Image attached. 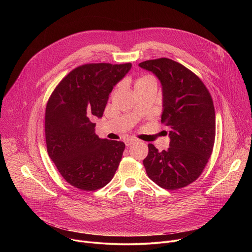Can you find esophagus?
Instances as JSON below:
<instances>
[{"instance_id":"34e87169","label":"esophagus","mask_w":252,"mask_h":252,"mask_svg":"<svg viewBox=\"0 0 252 252\" xmlns=\"http://www.w3.org/2000/svg\"><path fill=\"white\" fill-rule=\"evenodd\" d=\"M134 142H136V139H135V138H127V139L125 140V143H126V147H129L130 145H133Z\"/></svg>"}]
</instances>
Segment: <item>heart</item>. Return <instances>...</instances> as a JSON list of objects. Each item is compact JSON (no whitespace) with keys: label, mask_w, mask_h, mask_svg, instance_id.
<instances>
[{"label":"heart","mask_w":252,"mask_h":252,"mask_svg":"<svg viewBox=\"0 0 252 252\" xmlns=\"http://www.w3.org/2000/svg\"><path fill=\"white\" fill-rule=\"evenodd\" d=\"M148 79H150V77H145V78H141V79L137 80L136 84H137V83H140V82H143V81H146V80H148Z\"/></svg>","instance_id":"b5f03b06"}]
</instances>
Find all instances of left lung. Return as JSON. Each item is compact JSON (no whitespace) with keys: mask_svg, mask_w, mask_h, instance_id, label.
<instances>
[{"mask_svg":"<svg viewBox=\"0 0 252 252\" xmlns=\"http://www.w3.org/2000/svg\"><path fill=\"white\" fill-rule=\"evenodd\" d=\"M154 73L162 87L161 123L169 127V148L152 143L143 165L158 187L175 190L198 178L213 150L215 113L211 95L190 69L167 58L138 64Z\"/></svg>","mask_w":252,"mask_h":252,"instance_id":"obj_1","label":"left lung"}]
</instances>
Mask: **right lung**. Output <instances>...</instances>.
Instances as JSON below:
<instances>
[{
	"mask_svg": "<svg viewBox=\"0 0 252 252\" xmlns=\"http://www.w3.org/2000/svg\"><path fill=\"white\" fill-rule=\"evenodd\" d=\"M130 67V63L80 65L60 82L47 102L49 157L64 181L79 189L105 187L119 167L125 143L99 138L94 121L102 117L110 94Z\"/></svg>",
	"mask_w": 252,
	"mask_h": 252,
	"instance_id": "obj_1",
	"label": "right lung"
}]
</instances>
